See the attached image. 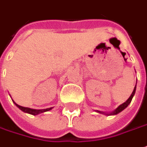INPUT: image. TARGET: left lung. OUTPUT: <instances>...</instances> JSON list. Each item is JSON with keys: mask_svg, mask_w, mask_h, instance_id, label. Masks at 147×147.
<instances>
[{"mask_svg": "<svg viewBox=\"0 0 147 147\" xmlns=\"http://www.w3.org/2000/svg\"><path fill=\"white\" fill-rule=\"evenodd\" d=\"M136 84H137V82H136ZM135 91H136V85H135V87H134V91H133V92H132V94H131V95L129 97V98L127 99V101L125 102H123V104H121V105L119 107H117L116 110H115L114 111H113L112 113H111V114H106V115H117V114H119V112H121L122 111H123L126 107H127V106L129 105L130 103H131V100H132V98H133V96H134V93H135ZM98 112L99 113H102L100 112V111H98Z\"/></svg>", "mask_w": 147, "mask_h": 147, "instance_id": "obj_1", "label": "left lung"}]
</instances>
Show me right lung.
Instances as JSON below:
<instances>
[{
  "label": "right lung",
  "mask_w": 147,
  "mask_h": 147,
  "mask_svg": "<svg viewBox=\"0 0 147 147\" xmlns=\"http://www.w3.org/2000/svg\"><path fill=\"white\" fill-rule=\"evenodd\" d=\"M14 102V101H13ZM14 103L16 104V106L17 107H19L21 111H23L24 112L28 113V114H31V115H36L38 114H40V113L45 112V111H50L52 109V107L50 108H47V109H43V110H35V109H31V108H28V107H21V106L16 104V102H14Z\"/></svg>",
  "instance_id": "right-lung-1"
}]
</instances>
